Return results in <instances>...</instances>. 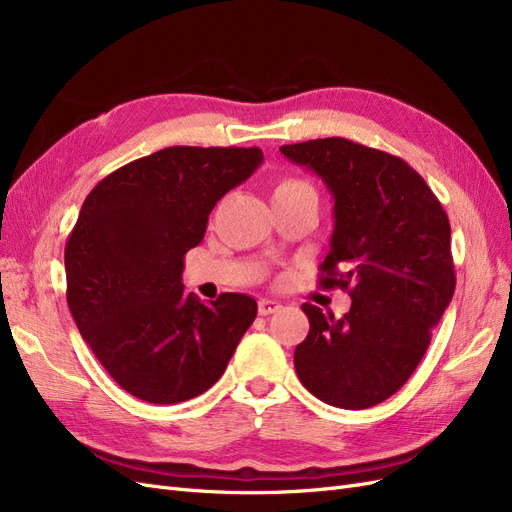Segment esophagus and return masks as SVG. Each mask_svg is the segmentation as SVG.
Here are the masks:
<instances>
[{
	"label": "esophagus",
	"mask_w": 512,
	"mask_h": 512,
	"mask_svg": "<svg viewBox=\"0 0 512 512\" xmlns=\"http://www.w3.org/2000/svg\"><path fill=\"white\" fill-rule=\"evenodd\" d=\"M280 309H282V303H277L275 299H260L258 301V314L260 316L275 314V312H280Z\"/></svg>",
	"instance_id": "obj_1"
}]
</instances>
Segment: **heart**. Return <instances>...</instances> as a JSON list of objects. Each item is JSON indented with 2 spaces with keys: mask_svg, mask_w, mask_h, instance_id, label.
I'll use <instances>...</instances> for the list:
<instances>
[{
  "mask_svg": "<svg viewBox=\"0 0 512 512\" xmlns=\"http://www.w3.org/2000/svg\"><path fill=\"white\" fill-rule=\"evenodd\" d=\"M309 183H305L303 179H294V177H286V179H280L275 183L273 188V198H280V196H286V194H292V192H299V190H307Z\"/></svg>",
  "mask_w": 512,
  "mask_h": 512,
  "instance_id": "heart-1",
  "label": "heart"
}]
</instances>
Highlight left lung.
Listing matches in <instances>:
<instances>
[{
  "instance_id": "1",
  "label": "left lung",
  "mask_w": 512,
  "mask_h": 512,
  "mask_svg": "<svg viewBox=\"0 0 512 512\" xmlns=\"http://www.w3.org/2000/svg\"><path fill=\"white\" fill-rule=\"evenodd\" d=\"M280 151L314 170L335 200L320 284L350 286L352 297L342 318L303 303L309 333L294 369L324 404L371 408L406 384L453 299L448 215L425 179L391 153L346 138Z\"/></svg>"
}]
</instances>
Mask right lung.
I'll use <instances>...</instances> for the list:
<instances>
[{
	"label": "right lung",
	"instance_id": "add662e5",
	"mask_svg": "<svg viewBox=\"0 0 512 512\" xmlns=\"http://www.w3.org/2000/svg\"><path fill=\"white\" fill-rule=\"evenodd\" d=\"M262 164L258 147H166L104 177L66 243V299L113 380L149 404H179L218 382L258 305L239 292L200 303L183 258L209 213Z\"/></svg>",
	"mask_w": 512,
	"mask_h": 512
}]
</instances>
